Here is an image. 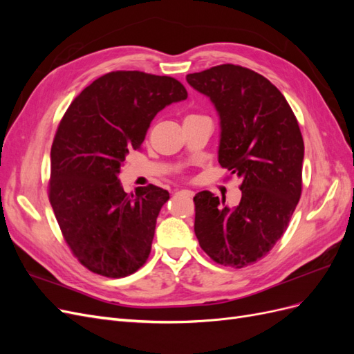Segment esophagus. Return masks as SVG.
Masks as SVG:
<instances>
[{
    "label": "esophagus",
    "mask_w": 354,
    "mask_h": 354,
    "mask_svg": "<svg viewBox=\"0 0 354 354\" xmlns=\"http://www.w3.org/2000/svg\"><path fill=\"white\" fill-rule=\"evenodd\" d=\"M177 194L185 195V196H187V198H194V196H195V192H192V190H178Z\"/></svg>",
    "instance_id": "1"
}]
</instances>
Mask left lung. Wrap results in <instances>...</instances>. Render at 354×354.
<instances>
[{
	"label": "left lung",
	"mask_w": 354,
	"mask_h": 354,
	"mask_svg": "<svg viewBox=\"0 0 354 354\" xmlns=\"http://www.w3.org/2000/svg\"><path fill=\"white\" fill-rule=\"evenodd\" d=\"M220 115L218 162L241 177L238 207L202 190L195 234L217 264L242 269L263 259L282 238L301 196L304 142L283 94L248 68L218 65L189 73Z\"/></svg>",
	"instance_id": "left-lung-1"
}]
</instances>
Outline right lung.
I'll return each instance as SVG.
<instances>
[{
	"instance_id": "1",
	"label": "right lung",
	"mask_w": 354,
	"mask_h": 354,
	"mask_svg": "<svg viewBox=\"0 0 354 354\" xmlns=\"http://www.w3.org/2000/svg\"><path fill=\"white\" fill-rule=\"evenodd\" d=\"M185 99L176 78L113 71L85 87L63 115L51 145L48 199L63 239L90 272L118 279L147 261L169 194L147 185L127 195L118 173L155 115Z\"/></svg>"
}]
</instances>
